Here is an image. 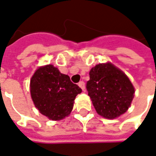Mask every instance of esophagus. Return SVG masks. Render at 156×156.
<instances>
[{"label":"esophagus","instance_id":"esophagus-1","mask_svg":"<svg viewBox=\"0 0 156 156\" xmlns=\"http://www.w3.org/2000/svg\"><path fill=\"white\" fill-rule=\"evenodd\" d=\"M78 86L81 87L82 89H83V91H84V89H85V83H84V82H79V83H78Z\"/></svg>","mask_w":156,"mask_h":156}]
</instances>
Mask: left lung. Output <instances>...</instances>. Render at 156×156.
<instances>
[{
	"label": "left lung",
	"mask_w": 156,
	"mask_h": 156,
	"mask_svg": "<svg viewBox=\"0 0 156 156\" xmlns=\"http://www.w3.org/2000/svg\"><path fill=\"white\" fill-rule=\"evenodd\" d=\"M89 76L86 87L97 112L107 119L125 113L135 93L127 76L111 63L97 64Z\"/></svg>",
	"instance_id": "left-lung-1"
}]
</instances>
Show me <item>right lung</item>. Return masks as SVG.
Here are the masks:
<instances>
[{
  "label": "right lung",
  "instance_id": "add662e5",
  "mask_svg": "<svg viewBox=\"0 0 156 156\" xmlns=\"http://www.w3.org/2000/svg\"><path fill=\"white\" fill-rule=\"evenodd\" d=\"M82 93L77 84L52 64L40 67L30 79V94L40 112L59 121L72 112L76 96Z\"/></svg>",
  "mask_w": 156,
  "mask_h": 156
}]
</instances>
